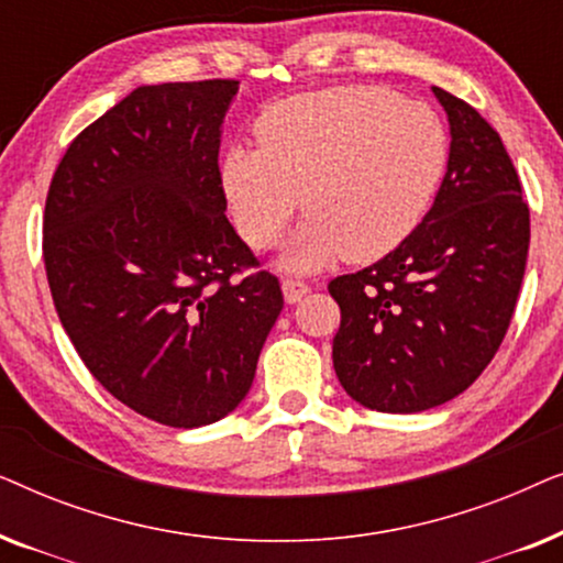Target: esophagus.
<instances>
[{
    "instance_id": "34e87169",
    "label": "esophagus",
    "mask_w": 563,
    "mask_h": 563,
    "mask_svg": "<svg viewBox=\"0 0 563 563\" xmlns=\"http://www.w3.org/2000/svg\"><path fill=\"white\" fill-rule=\"evenodd\" d=\"M282 291H284V299H287L289 305H295L302 299L307 291H310V287H307L305 282H297V279H284L282 282Z\"/></svg>"
}]
</instances>
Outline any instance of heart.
<instances>
[{"label": "heart", "instance_id": "1", "mask_svg": "<svg viewBox=\"0 0 563 563\" xmlns=\"http://www.w3.org/2000/svg\"><path fill=\"white\" fill-rule=\"evenodd\" d=\"M258 148L233 145L220 181L253 251L279 241L289 272L387 256L426 218L449 164V135L428 104L376 87H335L276 102L256 120Z\"/></svg>", "mask_w": 563, "mask_h": 563}]
</instances>
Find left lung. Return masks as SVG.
<instances>
[{"instance_id": "left-lung-1", "label": "left lung", "mask_w": 563, "mask_h": 563, "mask_svg": "<svg viewBox=\"0 0 563 563\" xmlns=\"http://www.w3.org/2000/svg\"><path fill=\"white\" fill-rule=\"evenodd\" d=\"M449 114V166L412 235L328 284L341 307L338 382L376 412H422L474 384L503 343L526 274L530 212L503 137L464 99Z\"/></svg>"}]
</instances>
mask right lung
I'll list each match as a JSON object with an SVG mask.
<instances>
[{
	"instance_id": "obj_1",
	"label": "right lung",
	"mask_w": 563,
	"mask_h": 563,
	"mask_svg": "<svg viewBox=\"0 0 563 563\" xmlns=\"http://www.w3.org/2000/svg\"><path fill=\"white\" fill-rule=\"evenodd\" d=\"M238 81L137 87L81 130L53 174L43 261L91 376L143 418L210 426L249 395L279 279L225 218L222 120Z\"/></svg>"
}]
</instances>
